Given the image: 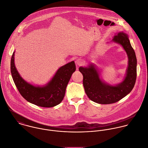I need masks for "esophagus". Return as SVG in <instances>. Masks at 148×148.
<instances>
[{"label": "esophagus", "instance_id": "34e87169", "mask_svg": "<svg viewBox=\"0 0 148 148\" xmlns=\"http://www.w3.org/2000/svg\"><path fill=\"white\" fill-rule=\"evenodd\" d=\"M75 63H76V64H77L78 66H81L84 63V60L81 59H77Z\"/></svg>", "mask_w": 148, "mask_h": 148}]
</instances>
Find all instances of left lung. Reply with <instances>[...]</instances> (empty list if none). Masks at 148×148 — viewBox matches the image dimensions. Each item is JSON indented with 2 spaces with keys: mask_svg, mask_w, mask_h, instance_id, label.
Segmentation results:
<instances>
[{
  "mask_svg": "<svg viewBox=\"0 0 148 148\" xmlns=\"http://www.w3.org/2000/svg\"><path fill=\"white\" fill-rule=\"evenodd\" d=\"M113 40L121 45L128 56V67L123 81L116 86L104 83L94 65L79 68L82 74L83 85L89 99L99 104L116 103L127 95L134 86L137 78V58L127 34L122 32L114 36Z\"/></svg>",
  "mask_w": 148,
  "mask_h": 148,
  "instance_id": "8db88e82",
  "label": "left lung"
}]
</instances>
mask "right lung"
I'll list each match as a JSON object with an SVG mask.
<instances>
[{
    "label": "right lung",
    "mask_w": 148,
    "mask_h": 148,
    "mask_svg": "<svg viewBox=\"0 0 148 148\" xmlns=\"http://www.w3.org/2000/svg\"><path fill=\"white\" fill-rule=\"evenodd\" d=\"M13 53L11 59V73L16 87L21 95L28 102L43 108H51L63 100L67 85L76 67L72 61L60 67L52 79L45 86H34L20 76L14 64Z\"/></svg>",
    "instance_id": "1"
}]
</instances>
